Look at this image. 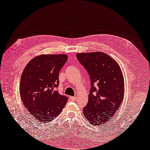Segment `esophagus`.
Masks as SVG:
<instances>
[{
	"instance_id": "esophagus-1",
	"label": "esophagus",
	"mask_w": 150,
	"mask_h": 150,
	"mask_svg": "<svg viewBox=\"0 0 150 150\" xmlns=\"http://www.w3.org/2000/svg\"><path fill=\"white\" fill-rule=\"evenodd\" d=\"M70 99L72 101H74L76 100V97L74 96V97H70Z\"/></svg>"
}]
</instances>
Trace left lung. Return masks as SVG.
Masks as SVG:
<instances>
[{"mask_svg": "<svg viewBox=\"0 0 150 150\" xmlns=\"http://www.w3.org/2000/svg\"><path fill=\"white\" fill-rule=\"evenodd\" d=\"M76 57L87 71L91 82L84 115L93 125H104L112 120L123 99L124 79L120 67L100 51L78 53Z\"/></svg>", "mask_w": 150, "mask_h": 150, "instance_id": "left-lung-1", "label": "left lung"}]
</instances>
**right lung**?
I'll return each instance as SVG.
<instances>
[{"mask_svg":"<svg viewBox=\"0 0 150 150\" xmlns=\"http://www.w3.org/2000/svg\"><path fill=\"white\" fill-rule=\"evenodd\" d=\"M68 55L41 54L25 66L20 83V94L25 108L34 118L49 122L57 117L68 102L56 88L59 84V73Z\"/></svg>","mask_w":150,"mask_h":150,"instance_id":"add662e5","label":"right lung"}]
</instances>
